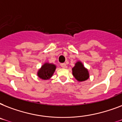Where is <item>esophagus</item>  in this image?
Here are the masks:
<instances>
[{"mask_svg":"<svg viewBox=\"0 0 122 122\" xmlns=\"http://www.w3.org/2000/svg\"><path fill=\"white\" fill-rule=\"evenodd\" d=\"M60 66H61L62 68H66V65L65 63H61Z\"/></svg>","mask_w":122,"mask_h":122,"instance_id":"34e87169","label":"esophagus"}]
</instances>
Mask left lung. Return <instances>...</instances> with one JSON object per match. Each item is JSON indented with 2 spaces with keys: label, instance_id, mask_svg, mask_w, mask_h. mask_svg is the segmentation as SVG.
<instances>
[{
  "label": "left lung",
  "instance_id": "left-lung-1",
  "mask_svg": "<svg viewBox=\"0 0 122 122\" xmlns=\"http://www.w3.org/2000/svg\"><path fill=\"white\" fill-rule=\"evenodd\" d=\"M73 75L79 81H85L89 77L88 70L83 66L81 62H77L72 68Z\"/></svg>",
  "mask_w": 122,
  "mask_h": 122
}]
</instances>
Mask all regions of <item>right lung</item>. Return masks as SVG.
Segmentation results:
<instances>
[{"instance_id":"1","label":"right lung","mask_w":122,"mask_h":122,"mask_svg":"<svg viewBox=\"0 0 122 122\" xmlns=\"http://www.w3.org/2000/svg\"><path fill=\"white\" fill-rule=\"evenodd\" d=\"M56 70V66L53 64L45 63L38 72V76L43 80L49 79Z\"/></svg>"}]
</instances>
